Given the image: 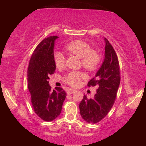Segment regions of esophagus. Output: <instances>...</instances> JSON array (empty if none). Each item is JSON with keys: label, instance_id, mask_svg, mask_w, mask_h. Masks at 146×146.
Wrapping results in <instances>:
<instances>
[{"label": "esophagus", "instance_id": "34e87169", "mask_svg": "<svg viewBox=\"0 0 146 146\" xmlns=\"http://www.w3.org/2000/svg\"><path fill=\"white\" fill-rule=\"evenodd\" d=\"M76 91L75 90H73V89H68L67 91V94L68 95H71V94L74 93Z\"/></svg>", "mask_w": 146, "mask_h": 146}]
</instances>
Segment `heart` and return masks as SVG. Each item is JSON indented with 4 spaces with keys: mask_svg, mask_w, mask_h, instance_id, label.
<instances>
[{
    "mask_svg": "<svg viewBox=\"0 0 146 146\" xmlns=\"http://www.w3.org/2000/svg\"><path fill=\"white\" fill-rule=\"evenodd\" d=\"M64 49L68 53L80 58L82 66L88 71L95 70L100 62V54L92 49L90 44L85 41L80 40L72 41L66 44ZM53 60L57 68H63L65 64V57L58 51L54 53ZM84 76V74L80 71H71L64 77V81L69 85L76 86Z\"/></svg>",
    "mask_w": 146,
    "mask_h": 146,
    "instance_id": "heart-1",
    "label": "heart"
}]
</instances>
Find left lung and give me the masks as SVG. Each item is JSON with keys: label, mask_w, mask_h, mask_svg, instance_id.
Listing matches in <instances>:
<instances>
[{"label": "left lung", "mask_w": 146, "mask_h": 146, "mask_svg": "<svg viewBox=\"0 0 146 146\" xmlns=\"http://www.w3.org/2000/svg\"><path fill=\"white\" fill-rule=\"evenodd\" d=\"M105 58L95 76L88 86H98L93 98L84 95L79 104L81 117L86 122L97 123L110 112L115 103L120 82V66L118 57L111 44L104 38Z\"/></svg>", "instance_id": "left-lung-1"}]
</instances>
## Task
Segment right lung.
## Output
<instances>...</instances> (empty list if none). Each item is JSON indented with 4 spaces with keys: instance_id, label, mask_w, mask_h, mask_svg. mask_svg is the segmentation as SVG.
Masks as SVG:
<instances>
[{
    "instance_id": "1",
    "label": "right lung",
    "mask_w": 146,
    "mask_h": 146,
    "mask_svg": "<svg viewBox=\"0 0 146 146\" xmlns=\"http://www.w3.org/2000/svg\"><path fill=\"white\" fill-rule=\"evenodd\" d=\"M57 36L44 38L36 46L30 58L28 69V89L34 111L41 119L50 122L60 114L66 97L62 88L51 90L49 76L55 73L54 44Z\"/></svg>"
}]
</instances>
